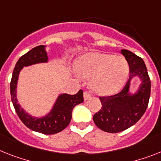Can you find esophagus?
Wrapping results in <instances>:
<instances>
[{
	"instance_id": "esophagus-1",
	"label": "esophagus",
	"mask_w": 161,
	"mask_h": 161,
	"mask_svg": "<svg viewBox=\"0 0 161 161\" xmlns=\"http://www.w3.org/2000/svg\"><path fill=\"white\" fill-rule=\"evenodd\" d=\"M92 97V94L89 92L86 91L84 92V93H83V98H84L85 101H87V100H89L90 98Z\"/></svg>"
}]
</instances>
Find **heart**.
<instances>
[{
	"label": "heart",
	"mask_w": 161,
	"mask_h": 161,
	"mask_svg": "<svg viewBox=\"0 0 161 161\" xmlns=\"http://www.w3.org/2000/svg\"><path fill=\"white\" fill-rule=\"evenodd\" d=\"M78 70L81 76L90 79L93 92L109 96L119 91L126 83L129 66L121 55L90 52L79 59Z\"/></svg>",
	"instance_id": "1"
}]
</instances>
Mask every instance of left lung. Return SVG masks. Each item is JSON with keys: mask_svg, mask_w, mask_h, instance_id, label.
<instances>
[{"mask_svg": "<svg viewBox=\"0 0 161 161\" xmlns=\"http://www.w3.org/2000/svg\"><path fill=\"white\" fill-rule=\"evenodd\" d=\"M129 66V78L120 92L111 97H101V109L93 115L100 129L107 133H119L134 125L147 110L151 95V80L141 57L128 50H121ZM138 76L142 83L138 92L131 94L130 81Z\"/></svg>", "mask_w": 161, "mask_h": 161, "instance_id": "left-lung-1", "label": "left lung"}]
</instances>
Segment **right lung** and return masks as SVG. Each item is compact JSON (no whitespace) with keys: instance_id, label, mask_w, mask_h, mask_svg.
<instances>
[{"instance_id":"right-lung-1","label":"right lung","mask_w":161,"mask_h":161,"mask_svg":"<svg viewBox=\"0 0 161 161\" xmlns=\"http://www.w3.org/2000/svg\"><path fill=\"white\" fill-rule=\"evenodd\" d=\"M45 46H37L24 54L19 59L12 74L10 82V95L12 103L19 118L24 124L31 130L43 133L55 134L64 130L68 126L72 118L73 109L75 106L83 102V92L79 90L75 95L60 94L54 104L53 108L47 115L36 118L26 113L18 103L16 97V88L19 72L24 66H29L38 63L48 61Z\"/></svg>"}]
</instances>
